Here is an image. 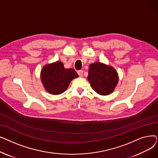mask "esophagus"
<instances>
[{"label":"esophagus","mask_w":158,"mask_h":158,"mask_svg":"<svg viewBox=\"0 0 158 158\" xmlns=\"http://www.w3.org/2000/svg\"><path fill=\"white\" fill-rule=\"evenodd\" d=\"M77 73H78V75H79L80 77L83 76V71H82V70H78L77 71Z\"/></svg>","instance_id":"esophagus-1"}]
</instances>
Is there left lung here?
Returning <instances> with one entry per match:
<instances>
[{"label": "left lung", "instance_id": "obj_1", "mask_svg": "<svg viewBox=\"0 0 158 158\" xmlns=\"http://www.w3.org/2000/svg\"><path fill=\"white\" fill-rule=\"evenodd\" d=\"M88 80L97 94L107 95L114 91L118 84V76L112 66L95 62L89 66Z\"/></svg>", "mask_w": 158, "mask_h": 158}]
</instances>
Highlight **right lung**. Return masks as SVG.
I'll return each instance as SVG.
<instances>
[{
  "instance_id": "1",
  "label": "right lung",
  "mask_w": 158,
  "mask_h": 158,
  "mask_svg": "<svg viewBox=\"0 0 158 158\" xmlns=\"http://www.w3.org/2000/svg\"><path fill=\"white\" fill-rule=\"evenodd\" d=\"M73 69H64L61 61L44 66L41 71V80L45 89L52 95H59L66 90L70 81L78 77Z\"/></svg>"
}]
</instances>
